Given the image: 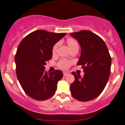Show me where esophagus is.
Returning <instances> with one entry per match:
<instances>
[{"label": "esophagus", "instance_id": "obj_1", "mask_svg": "<svg viewBox=\"0 0 125 125\" xmlns=\"http://www.w3.org/2000/svg\"><path fill=\"white\" fill-rule=\"evenodd\" d=\"M68 73H65V72H63V76H66V75H68Z\"/></svg>", "mask_w": 125, "mask_h": 125}]
</instances>
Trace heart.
<instances>
[{
	"label": "heart",
	"mask_w": 125,
	"mask_h": 125,
	"mask_svg": "<svg viewBox=\"0 0 125 125\" xmlns=\"http://www.w3.org/2000/svg\"><path fill=\"white\" fill-rule=\"evenodd\" d=\"M66 43H67L68 46L69 48L70 49L71 51L75 50V49L79 48V45H78V42H77L76 40L73 39V38H69L66 40ZM58 46H59V43H57L53 46L52 49V54H55L57 52V50ZM73 64V62L70 61V60H66V59H61L59 60V62L57 63V66L59 68L62 69V70H66L70 68L71 65Z\"/></svg>",
	"instance_id": "obj_1"
}]
</instances>
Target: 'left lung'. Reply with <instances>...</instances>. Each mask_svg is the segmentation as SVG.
Wrapping results in <instances>:
<instances>
[{"label":"left lung","mask_w":125,"mask_h":125,"mask_svg":"<svg viewBox=\"0 0 125 125\" xmlns=\"http://www.w3.org/2000/svg\"><path fill=\"white\" fill-rule=\"evenodd\" d=\"M81 47V54L77 65H82L83 77L77 75L71 85V93L74 99L88 102L97 97L109 80L111 57L103 39L91 31L82 30L70 34Z\"/></svg>","instance_id":"8db88e82"}]
</instances>
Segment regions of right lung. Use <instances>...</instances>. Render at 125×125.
I'll use <instances>...</instances> for the list:
<instances>
[{
    "instance_id": "1",
    "label": "right lung",
    "mask_w": 125,
    "mask_h": 125,
    "mask_svg": "<svg viewBox=\"0 0 125 125\" xmlns=\"http://www.w3.org/2000/svg\"><path fill=\"white\" fill-rule=\"evenodd\" d=\"M66 35L36 30L21 42L15 55L16 75L25 93L39 101L52 97L57 82L63 77L60 70L47 73L46 62L52 58L54 45Z\"/></svg>"
}]
</instances>
